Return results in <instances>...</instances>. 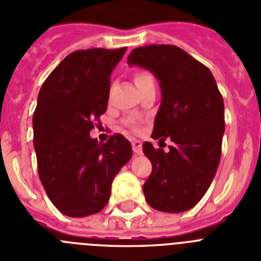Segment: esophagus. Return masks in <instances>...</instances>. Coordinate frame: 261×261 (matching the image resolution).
Wrapping results in <instances>:
<instances>
[{"mask_svg": "<svg viewBox=\"0 0 261 261\" xmlns=\"http://www.w3.org/2000/svg\"><path fill=\"white\" fill-rule=\"evenodd\" d=\"M131 146H133V151H134L135 154H142L141 141H133L131 142Z\"/></svg>", "mask_w": 261, "mask_h": 261, "instance_id": "34e87169", "label": "esophagus"}]
</instances>
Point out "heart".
Instances as JSON below:
<instances>
[{
	"label": "heart",
	"mask_w": 261,
	"mask_h": 261,
	"mask_svg": "<svg viewBox=\"0 0 261 261\" xmlns=\"http://www.w3.org/2000/svg\"><path fill=\"white\" fill-rule=\"evenodd\" d=\"M133 78H134V82L135 85H137V87L139 90L143 89V87L146 86H151V85H155V78L154 75L148 71V70H137L134 73V75H133ZM127 124L131 127V128H134V130H137V124H135L134 120H128L127 122Z\"/></svg>",
	"instance_id": "obj_1"
}]
</instances>
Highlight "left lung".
Masks as SVG:
<instances>
[{
	"instance_id": "8db88e82",
	"label": "left lung",
	"mask_w": 261,
	"mask_h": 261,
	"mask_svg": "<svg viewBox=\"0 0 261 261\" xmlns=\"http://www.w3.org/2000/svg\"><path fill=\"white\" fill-rule=\"evenodd\" d=\"M127 63L150 70L159 81L162 103L151 137L172 142L167 152L143 143L152 164L144 198L158 211H188L204 196L220 162L225 127L222 94L208 67L178 46L137 47Z\"/></svg>"
}]
</instances>
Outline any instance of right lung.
Wrapping results in <instances>:
<instances>
[{
	"instance_id": "1",
	"label": "right lung",
	"mask_w": 261,
	"mask_h": 261,
	"mask_svg": "<svg viewBox=\"0 0 261 261\" xmlns=\"http://www.w3.org/2000/svg\"><path fill=\"white\" fill-rule=\"evenodd\" d=\"M126 50H76L39 90L33 115L38 174L63 215L85 218L102 211L115 175L131 159L133 148L123 135H111L102 144L90 137L106 113L110 75Z\"/></svg>"
}]
</instances>
